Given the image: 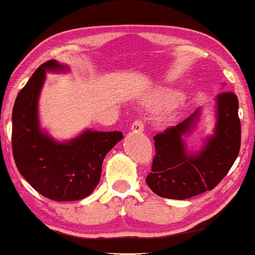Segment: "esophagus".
<instances>
[{
    "label": "esophagus",
    "instance_id": "obj_1",
    "mask_svg": "<svg viewBox=\"0 0 255 255\" xmlns=\"http://www.w3.org/2000/svg\"><path fill=\"white\" fill-rule=\"evenodd\" d=\"M131 130L134 132H142L144 130V124L142 120H136L131 125Z\"/></svg>",
    "mask_w": 255,
    "mask_h": 255
}]
</instances>
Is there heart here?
<instances>
[{"label": "heart", "instance_id": "1", "mask_svg": "<svg viewBox=\"0 0 255 255\" xmlns=\"http://www.w3.org/2000/svg\"><path fill=\"white\" fill-rule=\"evenodd\" d=\"M177 98V94H172V93H169V94H163L162 98H157L155 100H151L148 101V106L151 108H154V107H159V106H162L163 103L167 102V101H170ZM177 118V112L173 110V109H168V110H165L162 116H161V120L163 121L165 124H169V123H172L173 120Z\"/></svg>", "mask_w": 255, "mask_h": 255}]
</instances>
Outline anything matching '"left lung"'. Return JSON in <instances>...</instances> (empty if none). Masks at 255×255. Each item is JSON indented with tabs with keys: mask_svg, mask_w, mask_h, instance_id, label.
I'll return each mask as SVG.
<instances>
[{
	"mask_svg": "<svg viewBox=\"0 0 255 255\" xmlns=\"http://www.w3.org/2000/svg\"><path fill=\"white\" fill-rule=\"evenodd\" d=\"M213 134L203 140L200 151H191L185 137L200 121L202 109L175 127L154 136L155 156L146 184L156 195L186 200L211 191L227 175L241 148L238 99L224 92L215 99Z\"/></svg>",
	"mask_w": 255,
	"mask_h": 255,
	"instance_id": "1",
	"label": "left lung"
}]
</instances>
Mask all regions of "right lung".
Masks as SVG:
<instances>
[{
    "mask_svg": "<svg viewBox=\"0 0 255 255\" xmlns=\"http://www.w3.org/2000/svg\"><path fill=\"white\" fill-rule=\"evenodd\" d=\"M68 66L50 60L37 68L19 92L12 110V152L19 172L43 196L58 202L91 195L111 148L124 138L121 131L86 129L66 142L43 130L38 101L46 72H67Z\"/></svg>",
    "mask_w": 255,
    "mask_h": 255,
    "instance_id": "1",
    "label": "right lung"
}]
</instances>
